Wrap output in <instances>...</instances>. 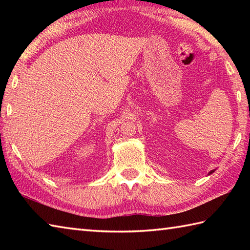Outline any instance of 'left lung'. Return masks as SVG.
Listing matches in <instances>:
<instances>
[{"instance_id": "obj_1", "label": "left lung", "mask_w": 250, "mask_h": 250, "mask_svg": "<svg viewBox=\"0 0 250 250\" xmlns=\"http://www.w3.org/2000/svg\"><path fill=\"white\" fill-rule=\"evenodd\" d=\"M214 172H215V171H214V169H213V171H210V172H209V174H208V175H210V174H213Z\"/></svg>"}]
</instances>
